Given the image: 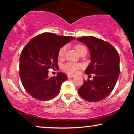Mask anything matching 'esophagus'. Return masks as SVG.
Wrapping results in <instances>:
<instances>
[{
    "instance_id": "obj_1",
    "label": "esophagus",
    "mask_w": 134,
    "mask_h": 134,
    "mask_svg": "<svg viewBox=\"0 0 134 134\" xmlns=\"http://www.w3.org/2000/svg\"><path fill=\"white\" fill-rule=\"evenodd\" d=\"M74 76H73V75H70V74H68V78H72L74 77Z\"/></svg>"
}]
</instances>
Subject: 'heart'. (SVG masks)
Returning a JSON list of instances; mask_svg holds the SVG:
<instances>
[{
  "label": "heart",
  "mask_w": 134,
  "mask_h": 134,
  "mask_svg": "<svg viewBox=\"0 0 134 134\" xmlns=\"http://www.w3.org/2000/svg\"><path fill=\"white\" fill-rule=\"evenodd\" d=\"M75 49H76L77 52L79 54H80L83 50L87 49L85 46L80 44H77L75 46ZM66 49V46H63L60 49L59 51H58V57H59L60 58L63 57L65 55ZM82 67V65H81V64L67 63L63 66V69L65 71V72H66L69 74H76L77 72L78 69Z\"/></svg>",
  "instance_id": "heart-1"
}]
</instances>
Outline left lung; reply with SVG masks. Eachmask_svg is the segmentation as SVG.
I'll use <instances>...</instances> for the list:
<instances>
[{"mask_svg":"<svg viewBox=\"0 0 134 134\" xmlns=\"http://www.w3.org/2000/svg\"><path fill=\"white\" fill-rule=\"evenodd\" d=\"M76 40L85 44L90 53L91 63L85 73L95 74L93 80H84L78 93L89 102L100 101L110 94L116 85L120 75V56L110 44L94 36Z\"/></svg>","mask_w":134,"mask_h":134,"instance_id":"obj_1","label":"left lung"}]
</instances>
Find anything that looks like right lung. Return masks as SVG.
I'll return each mask as SVG.
<instances>
[{
    "mask_svg": "<svg viewBox=\"0 0 134 134\" xmlns=\"http://www.w3.org/2000/svg\"><path fill=\"white\" fill-rule=\"evenodd\" d=\"M74 39L72 36L43 33L27 44L20 55L19 76L29 94L40 100H49L57 96L68 77L61 72L50 77L48 69L58 66L60 49Z\"/></svg>",
    "mask_w": 134,
    "mask_h": 134,
    "instance_id": "obj_1",
    "label": "right lung"
}]
</instances>
